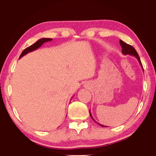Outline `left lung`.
<instances>
[{"label":"left lung","mask_w":156,"mask_h":156,"mask_svg":"<svg viewBox=\"0 0 156 156\" xmlns=\"http://www.w3.org/2000/svg\"><path fill=\"white\" fill-rule=\"evenodd\" d=\"M120 44H121V48H122V53H123V54L124 55H132V56L135 57L136 58L138 59V62H139L140 65H141V67L143 68V65H142V64H141V62H140V57H139V56H138V53H137V52H136V50H135V48H134L133 47H132L131 45H130V44H126V42L122 41V40H120ZM143 69H144V68H143ZM89 114H90L91 118L94 121H96L94 119L92 116H91L90 110H89ZM96 122H97V121H96ZM99 124L101 126H102V127H106L105 126H103V125L100 124V123H99Z\"/></svg>","instance_id":"1"}]
</instances>
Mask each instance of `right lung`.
<instances>
[{
  "label": "right lung",
  "mask_w": 156,
  "mask_h": 156,
  "mask_svg": "<svg viewBox=\"0 0 156 156\" xmlns=\"http://www.w3.org/2000/svg\"><path fill=\"white\" fill-rule=\"evenodd\" d=\"M52 39V38H41V39H40L39 40H37V42H35L33 44H32L28 48H27L26 49H25L23 51V52L21 53L20 57H19V59L21 58V57L24 56L26 54H27L28 52H33V51L37 50L40 48V47L42 46V44H44V42H49V41H51Z\"/></svg>",
  "instance_id": "1"
}]
</instances>
